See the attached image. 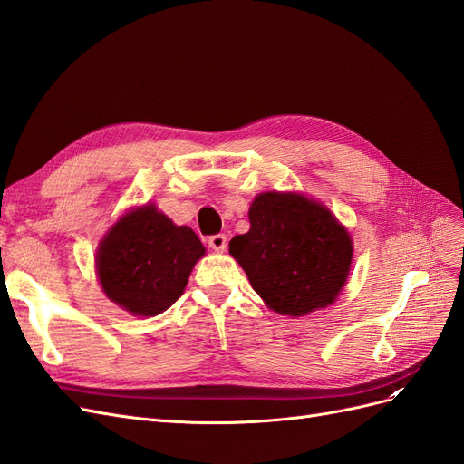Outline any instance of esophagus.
<instances>
[{
    "mask_svg": "<svg viewBox=\"0 0 464 464\" xmlns=\"http://www.w3.org/2000/svg\"><path fill=\"white\" fill-rule=\"evenodd\" d=\"M208 246L213 247L215 251H224V249H227V236H224V234L210 236L208 237Z\"/></svg>",
    "mask_w": 464,
    "mask_h": 464,
    "instance_id": "obj_1",
    "label": "esophagus"
}]
</instances>
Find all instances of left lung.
Instances as JSON below:
<instances>
[{
  "label": "left lung",
  "mask_w": 464,
  "mask_h": 464,
  "mask_svg": "<svg viewBox=\"0 0 464 464\" xmlns=\"http://www.w3.org/2000/svg\"><path fill=\"white\" fill-rule=\"evenodd\" d=\"M251 228L230 240L254 290L280 315L302 317L331 305L353 263V237L331 210L302 193H259Z\"/></svg>",
  "instance_id": "obj_1"
}]
</instances>
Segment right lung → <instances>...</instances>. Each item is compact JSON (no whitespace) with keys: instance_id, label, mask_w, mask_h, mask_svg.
Masks as SVG:
<instances>
[{"instance_id":"obj_1","label":"right lung","mask_w":464,"mask_h":464,"mask_svg":"<svg viewBox=\"0 0 464 464\" xmlns=\"http://www.w3.org/2000/svg\"><path fill=\"white\" fill-rule=\"evenodd\" d=\"M205 246L189 227H176L147 203L125 213L96 249V275L106 296L139 317L166 312L186 290Z\"/></svg>"}]
</instances>
